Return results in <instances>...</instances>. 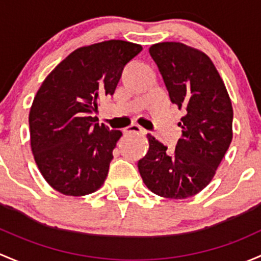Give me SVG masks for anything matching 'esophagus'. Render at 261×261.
<instances>
[{
	"instance_id": "esophagus-1",
	"label": "esophagus",
	"mask_w": 261,
	"mask_h": 261,
	"mask_svg": "<svg viewBox=\"0 0 261 261\" xmlns=\"http://www.w3.org/2000/svg\"><path fill=\"white\" fill-rule=\"evenodd\" d=\"M127 133H137V134H146L147 130L143 129V128L141 127V125L138 124H132L129 127L127 128Z\"/></svg>"
}]
</instances>
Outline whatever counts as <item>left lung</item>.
Listing matches in <instances>:
<instances>
[{"instance_id": "1", "label": "left lung", "mask_w": 261, "mask_h": 261, "mask_svg": "<svg viewBox=\"0 0 261 261\" xmlns=\"http://www.w3.org/2000/svg\"><path fill=\"white\" fill-rule=\"evenodd\" d=\"M149 54L170 99L185 115L182 137L168 152L150 134L149 148L138 162L144 185L155 195L181 200L197 195L211 182L232 141V106L211 59L182 42H160Z\"/></svg>"}]
</instances>
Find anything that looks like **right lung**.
I'll return each instance as SVG.
<instances>
[{
	"instance_id": "add662e5",
	"label": "right lung",
	"mask_w": 261,
	"mask_h": 261,
	"mask_svg": "<svg viewBox=\"0 0 261 261\" xmlns=\"http://www.w3.org/2000/svg\"><path fill=\"white\" fill-rule=\"evenodd\" d=\"M141 51L123 40L79 47L42 82L29 114L31 149L58 192L85 196L103 186L122 132L99 124L93 113L114 94L124 66Z\"/></svg>"
}]
</instances>
